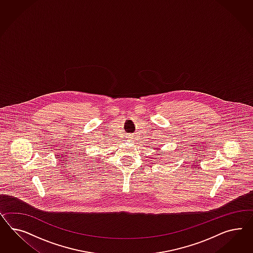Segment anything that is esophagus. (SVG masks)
<instances>
[{"instance_id":"obj_1","label":"esophagus","mask_w":253,"mask_h":253,"mask_svg":"<svg viewBox=\"0 0 253 253\" xmlns=\"http://www.w3.org/2000/svg\"><path fill=\"white\" fill-rule=\"evenodd\" d=\"M128 137H127V141H131V139H132V137H131V135H127Z\"/></svg>"}]
</instances>
